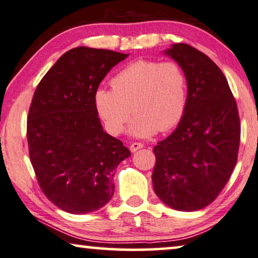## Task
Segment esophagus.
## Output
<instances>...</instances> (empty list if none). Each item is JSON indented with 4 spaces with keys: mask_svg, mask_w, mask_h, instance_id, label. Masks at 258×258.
<instances>
[{
    "mask_svg": "<svg viewBox=\"0 0 258 258\" xmlns=\"http://www.w3.org/2000/svg\"><path fill=\"white\" fill-rule=\"evenodd\" d=\"M144 145L140 144V143H133L132 145L130 146V150L132 153H134V152H137L138 150H140V148H143Z\"/></svg>",
    "mask_w": 258,
    "mask_h": 258,
    "instance_id": "34e87169",
    "label": "esophagus"
}]
</instances>
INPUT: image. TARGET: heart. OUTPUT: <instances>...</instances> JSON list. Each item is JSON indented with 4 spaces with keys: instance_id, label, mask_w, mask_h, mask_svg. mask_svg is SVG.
I'll use <instances>...</instances> for the list:
<instances>
[{
    "instance_id": "b5f03b06",
    "label": "heart",
    "mask_w": 258,
    "mask_h": 258,
    "mask_svg": "<svg viewBox=\"0 0 258 258\" xmlns=\"http://www.w3.org/2000/svg\"><path fill=\"white\" fill-rule=\"evenodd\" d=\"M111 86L112 90H97L94 104L113 136L124 131L131 113L136 117L128 133L145 139L175 127L186 111L188 79L176 61H133L112 78Z\"/></svg>"
}]
</instances>
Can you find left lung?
<instances>
[{
    "instance_id": "left-lung-1",
    "label": "left lung",
    "mask_w": 258,
    "mask_h": 258,
    "mask_svg": "<svg viewBox=\"0 0 258 258\" xmlns=\"http://www.w3.org/2000/svg\"><path fill=\"white\" fill-rule=\"evenodd\" d=\"M164 53L186 72L188 100L175 131L153 148L152 181L166 206L195 212L215 200L236 165L237 105L222 71L205 53L183 43Z\"/></svg>"
}]
</instances>
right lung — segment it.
Segmentation results:
<instances>
[{
  "label": "right lung",
  "instance_id": "obj_1",
  "mask_svg": "<svg viewBox=\"0 0 258 258\" xmlns=\"http://www.w3.org/2000/svg\"><path fill=\"white\" fill-rule=\"evenodd\" d=\"M128 57L86 46L69 50L46 72L29 110V155L39 187L64 212L103 208L114 193L115 168L131 157L105 132L94 93L107 72Z\"/></svg>",
  "mask_w": 258,
  "mask_h": 258
}]
</instances>
